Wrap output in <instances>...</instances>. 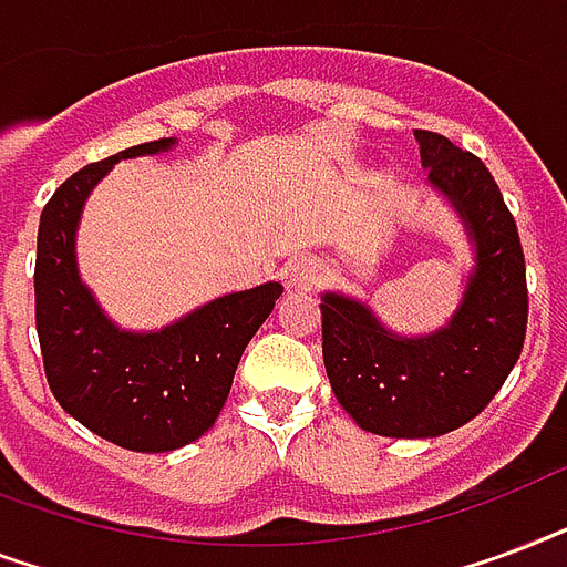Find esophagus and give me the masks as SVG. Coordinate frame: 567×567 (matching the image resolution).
<instances>
[{
    "instance_id": "esophagus-1",
    "label": "esophagus",
    "mask_w": 567,
    "mask_h": 567,
    "mask_svg": "<svg viewBox=\"0 0 567 567\" xmlns=\"http://www.w3.org/2000/svg\"><path fill=\"white\" fill-rule=\"evenodd\" d=\"M284 280H287L289 289H313L322 280V266L301 257V260H292L284 269Z\"/></svg>"
}]
</instances>
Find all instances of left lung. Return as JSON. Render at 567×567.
Segmentation results:
<instances>
[{"instance_id": "1", "label": "left lung", "mask_w": 567, "mask_h": 567, "mask_svg": "<svg viewBox=\"0 0 567 567\" xmlns=\"http://www.w3.org/2000/svg\"><path fill=\"white\" fill-rule=\"evenodd\" d=\"M425 186L450 206L471 266L450 319L399 333L349 292H322V358L331 390L363 432L437 437L471 423L517 363L526 333V269L512 213L491 171L443 135L414 130Z\"/></svg>"}]
</instances>
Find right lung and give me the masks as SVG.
<instances>
[{
	"label": "right lung",
	"instance_id": "obj_1",
	"mask_svg": "<svg viewBox=\"0 0 567 567\" xmlns=\"http://www.w3.org/2000/svg\"><path fill=\"white\" fill-rule=\"evenodd\" d=\"M174 147L177 138H159L85 165L50 197L38 227L34 319L47 381L73 420L133 452L179 450L213 429L245 346L284 292L278 280L224 292L151 331L105 313L79 271L87 197L121 159Z\"/></svg>",
	"mask_w": 567,
	"mask_h": 567
}]
</instances>
